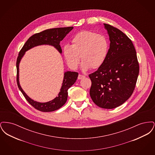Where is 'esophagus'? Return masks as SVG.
I'll list each match as a JSON object with an SVG mask.
<instances>
[{
    "label": "esophagus",
    "instance_id": "obj_1",
    "mask_svg": "<svg viewBox=\"0 0 155 155\" xmlns=\"http://www.w3.org/2000/svg\"><path fill=\"white\" fill-rule=\"evenodd\" d=\"M84 77H85V76H84V75H81V74H79V75H78V80H81V79L84 78Z\"/></svg>",
    "mask_w": 155,
    "mask_h": 155
}]
</instances>
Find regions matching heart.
<instances>
[{
  "label": "heart",
  "instance_id": "heart-1",
  "mask_svg": "<svg viewBox=\"0 0 155 155\" xmlns=\"http://www.w3.org/2000/svg\"><path fill=\"white\" fill-rule=\"evenodd\" d=\"M72 45H64L63 54L68 66L76 69L81 60L82 70L86 71L91 67L102 66L107 59L110 45L107 38L91 31H82L74 35Z\"/></svg>",
  "mask_w": 155,
  "mask_h": 155
}]
</instances>
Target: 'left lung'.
Returning <instances> with one entry per match:
<instances>
[{
  "mask_svg": "<svg viewBox=\"0 0 155 155\" xmlns=\"http://www.w3.org/2000/svg\"><path fill=\"white\" fill-rule=\"evenodd\" d=\"M110 40L107 59L97 70L89 74V94L103 109L116 108L133 94L139 74L137 53L131 40L121 31L103 24Z\"/></svg>",
  "mask_w": 155,
  "mask_h": 155,
  "instance_id": "1",
  "label": "left lung"
}]
</instances>
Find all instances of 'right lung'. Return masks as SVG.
<instances>
[{"instance_id":"obj_1","label":"right lung","mask_w":155,"mask_h":155,"mask_svg":"<svg viewBox=\"0 0 155 155\" xmlns=\"http://www.w3.org/2000/svg\"><path fill=\"white\" fill-rule=\"evenodd\" d=\"M73 29V27L56 28L45 30L39 33L35 34L30 37L27 41L18 54L16 63L17 82L18 88L22 92L23 95L28 102V103L38 110L44 112H50L56 110L63 106L66 103L67 100L68 89L75 82L78 73L77 72L69 71L65 72L64 73L62 85L60 90V91L59 92L58 96H56L54 99L51 101L41 103L35 101L30 98L21 88L19 81L20 63L25 52L37 46L44 45H51L55 48L61 54L62 53V51L60 45V42L66 36L67 34H68Z\"/></svg>"}]
</instances>
